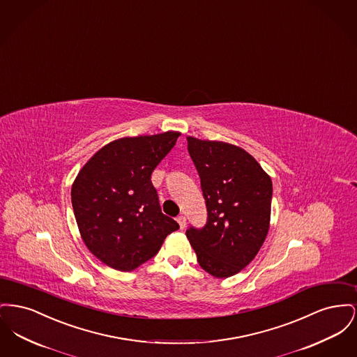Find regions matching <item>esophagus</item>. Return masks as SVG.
Here are the masks:
<instances>
[{
    "mask_svg": "<svg viewBox=\"0 0 357 357\" xmlns=\"http://www.w3.org/2000/svg\"><path fill=\"white\" fill-rule=\"evenodd\" d=\"M177 223H178L181 229H184V228H185V225H187V218H185L184 215L177 216Z\"/></svg>",
    "mask_w": 357,
    "mask_h": 357,
    "instance_id": "esophagus-1",
    "label": "esophagus"
}]
</instances>
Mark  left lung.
<instances>
[{
	"label": "left lung",
	"mask_w": 357,
	"mask_h": 357,
	"mask_svg": "<svg viewBox=\"0 0 357 357\" xmlns=\"http://www.w3.org/2000/svg\"><path fill=\"white\" fill-rule=\"evenodd\" d=\"M187 139L206 206V225H189L188 239L206 273L228 278L255 258L266 239L271 178L252 155L238 146L193 137Z\"/></svg>",
	"instance_id": "8db88e82"
}]
</instances>
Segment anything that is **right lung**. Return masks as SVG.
Returning <instances> with one entry per match:
<instances>
[{
	"instance_id": "right-lung-1",
	"label": "right lung",
	"mask_w": 357,
	"mask_h": 357,
	"mask_svg": "<svg viewBox=\"0 0 357 357\" xmlns=\"http://www.w3.org/2000/svg\"><path fill=\"white\" fill-rule=\"evenodd\" d=\"M180 132L121 138L96 151L71 189L82 239L95 257L119 271L153 258L180 225L164 215L151 173Z\"/></svg>"
}]
</instances>
